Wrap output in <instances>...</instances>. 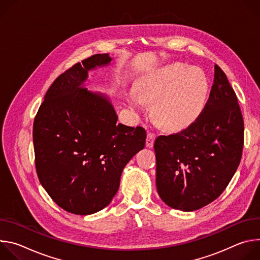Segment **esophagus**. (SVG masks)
Instances as JSON below:
<instances>
[{
	"label": "esophagus",
	"mask_w": 260,
	"mask_h": 260,
	"mask_svg": "<svg viewBox=\"0 0 260 260\" xmlns=\"http://www.w3.org/2000/svg\"><path fill=\"white\" fill-rule=\"evenodd\" d=\"M154 140H155V135L152 133H148L147 139H146V146L148 148H152L154 144Z\"/></svg>",
	"instance_id": "34e87169"
}]
</instances>
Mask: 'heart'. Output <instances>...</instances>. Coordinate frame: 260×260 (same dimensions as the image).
I'll use <instances>...</instances> for the list:
<instances>
[{
    "label": "heart",
    "mask_w": 260,
    "mask_h": 260,
    "mask_svg": "<svg viewBox=\"0 0 260 260\" xmlns=\"http://www.w3.org/2000/svg\"><path fill=\"white\" fill-rule=\"evenodd\" d=\"M209 94L205 73L173 62L144 74L128 92V102L137 111L153 102V116L168 129L188 127L202 114Z\"/></svg>",
    "instance_id": "heart-1"
}]
</instances>
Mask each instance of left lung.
I'll return each mask as SVG.
<instances>
[{
	"label": "left lung",
	"instance_id": "8db88e82",
	"mask_svg": "<svg viewBox=\"0 0 260 260\" xmlns=\"http://www.w3.org/2000/svg\"><path fill=\"white\" fill-rule=\"evenodd\" d=\"M244 145V120L235 90L215 64L214 84L199 118L154 143L156 188L169 207L184 212L215 201L234 177Z\"/></svg>",
	"mask_w": 260,
	"mask_h": 260
}]
</instances>
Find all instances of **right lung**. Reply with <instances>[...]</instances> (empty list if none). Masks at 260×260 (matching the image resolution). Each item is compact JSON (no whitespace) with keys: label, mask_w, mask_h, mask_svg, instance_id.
<instances>
[{"label":"right lung","mask_w":260,"mask_h":260,"mask_svg":"<svg viewBox=\"0 0 260 260\" xmlns=\"http://www.w3.org/2000/svg\"><path fill=\"white\" fill-rule=\"evenodd\" d=\"M94 54L59 75L47 90L32 127L40 183L67 212L90 215L107 207L126 164L145 147L143 127L117 122L110 99L87 90L88 72L108 66Z\"/></svg>","instance_id":"1"}]
</instances>
